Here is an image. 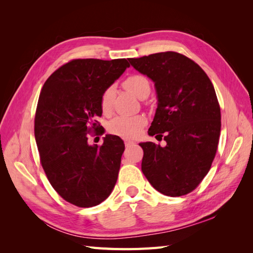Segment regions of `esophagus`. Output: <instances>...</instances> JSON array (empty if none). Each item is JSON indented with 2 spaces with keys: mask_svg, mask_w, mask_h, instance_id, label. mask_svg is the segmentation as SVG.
<instances>
[{
  "mask_svg": "<svg viewBox=\"0 0 253 253\" xmlns=\"http://www.w3.org/2000/svg\"><path fill=\"white\" fill-rule=\"evenodd\" d=\"M125 144L126 145V147H129V145L135 144V141L134 140H129V139H126L125 140Z\"/></svg>",
  "mask_w": 253,
  "mask_h": 253,
  "instance_id": "obj_1",
  "label": "esophagus"
}]
</instances>
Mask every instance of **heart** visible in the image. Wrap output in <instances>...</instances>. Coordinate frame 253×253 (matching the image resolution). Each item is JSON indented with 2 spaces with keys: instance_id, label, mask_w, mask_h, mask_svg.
Wrapping results in <instances>:
<instances>
[{
  "instance_id": "obj_1",
  "label": "heart",
  "mask_w": 253,
  "mask_h": 253,
  "mask_svg": "<svg viewBox=\"0 0 253 253\" xmlns=\"http://www.w3.org/2000/svg\"><path fill=\"white\" fill-rule=\"evenodd\" d=\"M124 86L137 98L142 99L150 93V82L142 75H132L127 77ZM115 94L114 86H109L101 96L100 105L104 114H109L112 110L113 98ZM145 124V118L142 115L136 116H118L114 118L109 125L110 133L120 137H134L140 132V129Z\"/></svg>"
}]
</instances>
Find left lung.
Here are the masks:
<instances>
[{
  "mask_svg": "<svg viewBox=\"0 0 253 253\" xmlns=\"http://www.w3.org/2000/svg\"><path fill=\"white\" fill-rule=\"evenodd\" d=\"M128 61L154 82L157 109L148 133L167 142L139 143L142 173L160 193L188 194L209 172L217 150L220 109L213 84L200 65L175 51Z\"/></svg>",
  "mask_w": 253,
  "mask_h": 253,
  "instance_id": "1",
  "label": "left lung"
}]
</instances>
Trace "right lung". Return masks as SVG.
I'll use <instances>...</instances> for the list:
<instances>
[{"label":"right lung","mask_w":253,"mask_h":253,"mask_svg":"<svg viewBox=\"0 0 253 253\" xmlns=\"http://www.w3.org/2000/svg\"><path fill=\"white\" fill-rule=\"evenodd\" d=\"M126 59H76L44 83L35 117V138L43 169L58 194L81 208L106 200L116 185L125 143L105 135L90 145L98 131L103 91L125 73ZM98 133V132H97Z\"/></svg>","instance_id":"right-lung-1"}]
</instances>
